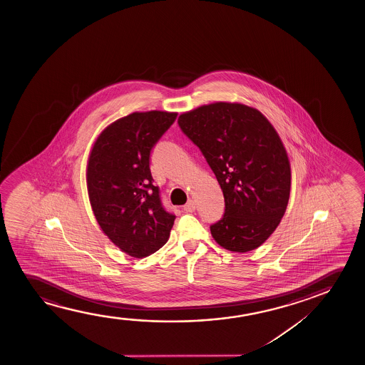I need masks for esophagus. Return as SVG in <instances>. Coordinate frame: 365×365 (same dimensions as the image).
<instances>
[{"label":"esophagus","instance_id":"obj_1","mask_svg":"<svg viewBox=\"0 0 365 365\" xmlns=\"http://www.w3.org/2000/svg\"><path fill=\"white\" fill-rule=\"evenodd\" d=\"M183 210L185 212H188V213H192V212H195V200H190L187 203H185V207H183Z\"/></svg>","mask_w":365,"mask_h":365}]
</instances>
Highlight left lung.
Masks as SVG:
<instances>
[{
  "instance_id": "obj_1",
  "label": "left lung",
  "mask_w": 365,
  "mask_h": 365,
  "mask_svg": "<svg viewBox=\"0 0 365 365\" xmlns=\"http://www.w3.org/2000/svg\"><path fill=\"white\" fill-rule=\"evenodd\" d=\"M225 195V215L210 225L215 242L245 253L269 238L284 215L290 163L279 135L259 110L228 102L200 106L178 117Z\"/></svg>"
}]
</instances>
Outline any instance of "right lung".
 <instances>
[{"mask_svg":"<svg viewBox=\"0 0 365 365\" xmlns=\"http://www.w3.org/2000/svg\"><path fill=\"white\" fill-rule=\"evenodd\" d=\"M177 113L135 112L110 123L96 140L87 190L96 220L122 252L145 258L170 238L175 215L163 208L150 175V150Z\"/></svg>","mask_w":365,"mask_h":365,"instance_id":"1","label":"right lung"}]
</instances>
